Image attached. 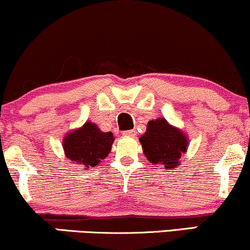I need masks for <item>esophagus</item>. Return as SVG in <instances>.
<instances>
[{
  "instance_id": "esophagus-1",
  "label": "esophagus",
  "mask_w": 250,
  "mask_h": 250,
  "mask_svg": "<svg viewBox=\"0 0 250 250\" xmlns=\"http://www.w3.org/2000/svg\"><path fill=\"white\" fill-rule=\"evenodd\" d=\"M123 136H135L136 135V131L135 130H125L122 133Z\"/></svg>"
}]
</instances>
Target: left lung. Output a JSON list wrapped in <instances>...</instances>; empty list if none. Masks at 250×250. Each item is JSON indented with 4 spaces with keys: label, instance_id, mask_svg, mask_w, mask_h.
Here are the masks:
<instances>
[{
    "label": "left lung",
    "instance_id": "left-lung-1",
    "mask_svg": "<svg viewBox=\"0 0 250 250\" xmlns=\"http://www.w3.org/2000/svg\"><path fill=\"white\" fill-rule=\"evenodd\" d=\"M140 142L150 163L164 170L178 167L180 156L186 152L188 143L186 135L163 117L148 122L146 134L140 137Z\"/></svg>",
    "mask_w": 250,
    "mask_h": 250
}]
</instances>
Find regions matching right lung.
Here are the masks:
<instances>
[{
    "mask_svg": "<svg viewBox=\"0 0 250 250\" xmlns=\"http://www.w3.org/2000/svg\"><path fill=\"white\" fill-rule=\"evenodd\" d=\"M114 140L113 133H104L95 123L86 122L81 128L66 135L62 148L68 159L89 169L107 157Z\"/></svg>",
    "mask_w": 250,
    "mask_h": 250,
    "instance_id": "add662e5",
    "label": "right lung"
}]
</instances>
